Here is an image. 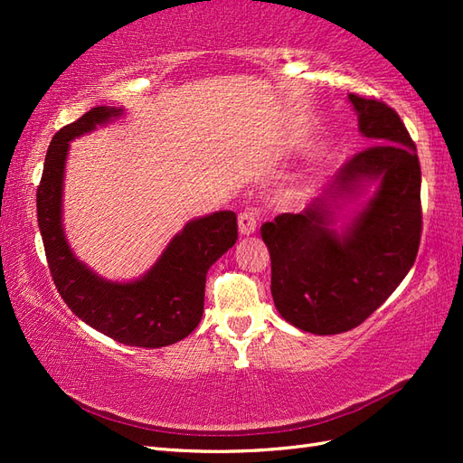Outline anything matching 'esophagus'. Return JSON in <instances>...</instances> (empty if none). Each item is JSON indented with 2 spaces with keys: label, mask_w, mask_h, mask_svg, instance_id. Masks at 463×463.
I'll return each mask as SVG.
<instances>
[{
  "label": "esophagus",
  "mask_w": 463,
  "mask_h": 463,
  "mask_svg": "<svg viewBox=\"0 0 463 463\" xmlns=\"http://www.w3.org/2000/svg\"><path fill=\"white\" fill-rule=\"evenodd\" d=\"M257 226H259L257 213H254L252 209H244L239 214V232L244 234V237H249V234L257 231Z\"/></svg>",
  "instance_id": "34e87169"
}]
</instances>
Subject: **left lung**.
<instances>
[{
	"instance_id": "8db88e82",
	"label": "left lung",
	"mask_w": 463,
	"mask_h": 463,
	"mask_svg": "<svg viewBox=\"0 0 463 463\" xmlns=\"http://www.w3.org/2000/svg\"><path fill=\"white\" fill-rule=\"evenodd\" d=\"M360 133L372 143L334 175L298 214L260 226L270 252V290L280 317L312 334L360 326L414 267L421 239V171L400 115L380 99L350 93ZM364 178L381 186L346 235L329 231V209Z\"/></svg>"
}]
</instances>
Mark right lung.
<instances>
[{
  "label": "right lung",
  "instance_id": "obj_1",
  "mask_svg": "<svg viewBox=\"0 0 463 463\" xmlns=\"http://www.w3.org/2000/svg\"><path fill=\"white\" fill-rule=\"evenodd\" d=\"M117 115L121 109L115 107H93L53 135L37 186V222L55 288L75 317L127 346L161 348L199 326L206 272L237 242V214L219 211L189 222L155 267L135 282L103 280L77 260L61 226L69 141Z\"/></svg>",
  "mask_w": 463,
  "mask_h": 463
}]
</instances>
